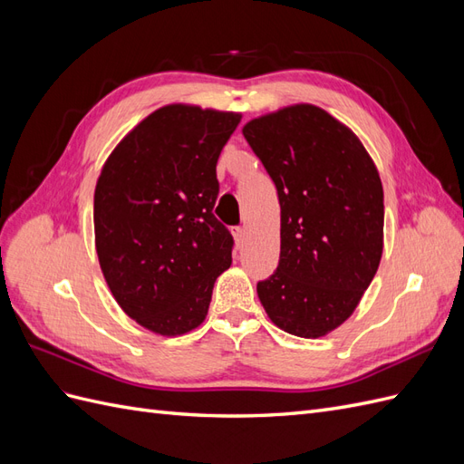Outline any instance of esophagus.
Returning a JSON list of instances; mask_svg holds the SVG:
<instances>
[{"instance_id":"esophagus-1","label":"esophagus","mask_w":464,"mask_h":464,"mask_svg":"<svg viewBox=\"0 0 464 464\" xmlns=\"http://www.w3.org/2000/svg\"><path fill=\"white\" fill-rule=\"evenodd\" d=\"M234 237H236L237 247H244V244H246V240H247V230L242 228V227L234 228Z\"/></svg>"}]
</instances>
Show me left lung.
<instances>
[{
	"label": "left lung",
	"instance_id": "1",
	"mask_svg": "<svg viewBox=\"0 0 464 464\" xmlns=\"http://www.w3.org/2000/svg\"><path fill=\"white\" fill-rule=\"evenodd\" d=\"M242 133L280 203V259L259 302L278 329L319 339L354 314L377 273L382 178L356 133L314 104L254 118Z\"/></svg>",
	"mask_w": 464,
	"mask_h": 464
}]
</instances>
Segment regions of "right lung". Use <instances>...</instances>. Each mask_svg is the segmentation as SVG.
I'll list each match as a JSON object with an SVG mask.
<instances>
[{"mask_svg": "<svg viewBox=\"0 0 464 464\" xmlns=\"http://www.w3.org/2000/svg\"><path fill=\"white\" fill-rule=\"evenodd\" d=\"M242 114L195 104L154 110L110 152L94 189V246L121 310L154 334L207 317L232 234L213 207L217 162Z\"/></svg>", "mask_w": 464, "mask_h": 464, "instance_id": "right-lung-1", "label": "right lung"}]
</instances>
